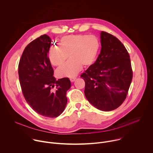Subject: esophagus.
<instances>
[{
    "instance_id": "obj_1",
    "label": "esophagus",
    "mask_w": 153,
    "mask_h": 153,
    "mask_svg": "<svg viewBox=\"0 0 153 153\" xmlns=\"http://www.w3.org/2000/svg\"><path fill=\"white\" fill-rule=\"evenodd\" d=\"M76 77H71V78H70V81L71 82H74L75 80H76Z\"/></svg>"
}]
</instances>
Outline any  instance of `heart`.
Here are the masks:
<instances>
[{
    "label": "heart",
    "instance_id": "heart-1",
    "mask_svg": "<svg viewBox=\"0 0 153 153\" xmlns=\"http://www.w3.org/2000/svg\"><path fill=\"white\" fill-rule=\"evenodd\" d=\"M101 47L99 39L94 35L78 34L63 36L60 46L54 45L49 50V59L54 66L60 67L68 56L70 59L57 71L59 77H73L82 68L96 62Z\"/></svg>",
    "mask_w": 153,
    "mask_h": 153
}]
</instances>
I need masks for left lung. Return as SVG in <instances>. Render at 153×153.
Listing matches in <instances>:
<instances>
[{
	"mask_svg": "<svg viewBox=\"0 0 153 153\" xmlns=\"http://www.w3.org/2000/svg\"><path fill=\"white\" fill-rule=\"evenodd\" d=\"M101 51L96 61L83 73L84 93L94 106L103 111L115 110L125 100L133 79L129 53L113 35L102 31Z\"/></svg>",
	"mask_w": 153,
	"mask_h": 153,
	"instance_id": "8db88e82",
	"label": "left lung"
}]
</instances>
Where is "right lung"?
I'll list each match as a JSON object with an SVG mask.
<instances>
[{"mask_svg":"<svg viewBox=\"0 0 153 153\" xmlns=\"http://www.w3.org/2000/svg\"><path fill=\"white\" fill-rule=\"evenodd\" d=\"M51 40L43 34L25 47L19 63V77L27 102L37 113L54 118L67 105V92L71 82L68 77L56 80L48 56Z\"/></svg>","mask_w":153,"mask_h":153,"instance_id":"1","label":"right lung"}]
</instances>
